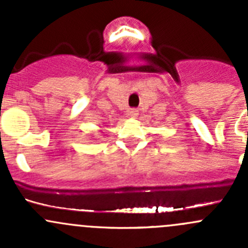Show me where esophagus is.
Wrapping results in <instances>:
<instances>
[{
  "instance_id": "esophagus-1",
  "label": "esophagus",
  "mask_w": 248,
  "mask_h": 248,
  "mask_svg": "<svg viewBox=\"0 0 248 248\" xmlns=\"http://www.w3.org/2000/svg\"><path fill=\"white\" fill-rule=\"evenodd\" d=\"M128 115L131 117H137L139 115V111L137 109H129L128 110Z\"/></svg>"
}]
</instances>
